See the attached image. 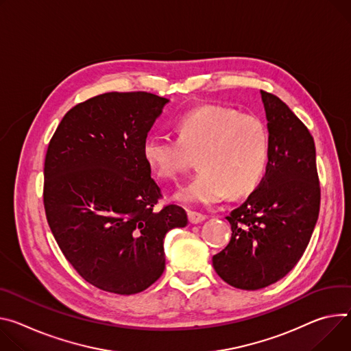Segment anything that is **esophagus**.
<instances>
[{
  "mask_svg": "<svg viewBox=\"0 0 351 351\" xmlns=\"http://www.w3.org/2000/svg\"><path fill=\"white\" fill-rule=\"evenodd\" d=\"M189 215V221L192 222V224H199V222H203L207 217L204 214H200L197 211H187Z\"/></svg>",
  "mask_w": 351,
  "mask_h": 351,
  "instance_id": "obj_1",
  "label": "esophagus"
}]
</instances>
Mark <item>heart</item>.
<instances>
[{
	"label": "heart",
	"instance_id": "b5f03b06",
	"mask_svg": "<svg viewBox=\"0 0 351 351\" xmlns=\"http://www.w3.org/2000/svg\"><path fill=\"white\" fill-rule=\"evenodd\" d=\"M176 137L151 133L143 155L158 178L178 180L190 167L200 172L176 197L186 203L210 206L228 193L239 197L252 193L265 178L270 141L263 121L221 106H204L180 116Z\"/></svg>",
	"mask_w": 351,
	"mask_h": 351
}]
</instances>
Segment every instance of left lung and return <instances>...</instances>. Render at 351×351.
<instances>
[{
	"mask_svg": "<svg viewBox=\"0 0 351 351\" xmlns=\"http://www.w3.org/2000/svg\"><path fill=\"white\" fill-rule=\"evenodd\" d=\"M261 95L270 141L266 175L227 217L231 241L213 256L217 274L241 290L265 289L293 270L309 243L321 206L313 137L276 95Z\"/></svg>",
	"mask_w": 351,
	"mask_h": 351,
	"instance_id": "8db88e82",
	"label": "left lung"
}]
</instances>
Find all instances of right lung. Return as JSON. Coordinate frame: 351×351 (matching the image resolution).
I'll use <instances>...</instances> for the list:
<instances>
[{"label":"right lung","instance_id":"add662e5","mask_svg":"<svg viewBox=\"0 0 351 351\" xmlns=\"http://www.w3.org/2000/svg\"><path fill=\"white\" fill-rule=\"evenodd\" d=\"M169 101L149 92H108L70 109L45 159L43 203L62 254L89 284L130 295L165 269L164 238L187 226L151 178L143 144Z\"/></svg>","mask_w":351,"mask_h":351}]
</instances>
